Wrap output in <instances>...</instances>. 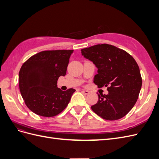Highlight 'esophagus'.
Wrapping results in <instances>:
<instances>
[{
    "label": "esophagus",
    "instance_id": "1",
    "mask_svg": "<svg viewBox=\"0 0 159 159\" xmlns=\"http://www.w3.org/2000/svg\"><path fill=\"white\" fill-rule=\"evenodd\" d=\"M81 92H82L84 95H88L89 92V91H88V90H82L81 91Z\"/></svg>",
    "mask_w": 159,
    "mask_h": 159
}]
</instances>
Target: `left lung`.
Here are the masks:
<instances>
[{"label": "left lung", "mask_w": 159, "mask_h": 159, "mask_svg": "<svg viewBox=\"0 0 159 159\" xmlns=\"http://www.w3.org/2000/svg\"><path fill=\"white\" fill-rule=\"evenodd\" d=\"M81 51L98 68L93 83L98 88L107 87L109 92L98 94V102L91 109L109 121L123 117L136 103L141 89L142 78L136 61L127 52L107 44Z\"/></svg>", "instance_id": "1"}]
</instances>
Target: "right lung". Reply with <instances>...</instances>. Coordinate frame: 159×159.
<instances>
[{"label":"right lung","instance_id":"right-lung-1","mask_svg":"<svg viewBox=\"0 0 159 159\" xmlns=\"http://www.w3.org/2000/svg\"><path fill=\"white\" fill-rule=\"evenodd\" d=\"M74 50H46L32 56L19 71V88L25 104L33 113L50 117L60 113L70 102L74 89L57 87L60 76L66 74Z\"/></svg>","mask_w":159,"mask_h":159}]
</instances>
